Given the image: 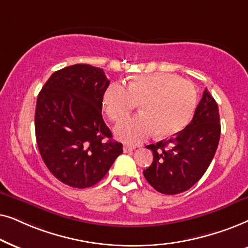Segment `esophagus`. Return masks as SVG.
<instances>
[{
  "instance_id": "1",
  "label": "esophagus",
  "mask_w": 248,
  "mask_h": 248,
  "mask_svg": "<svg viewBox=\"0 0 248 248\" xmlns=\"http://www.w3.org/2000/svg\"><path fill=\"white\" fill-rule=\"evenodd\" d=\"M135 146H131V145H124V153H129V152H133L135 150Z\"/></svg>"
}]
</instances>
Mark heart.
<instances>
[{
    "label": "heart",
    "mask_w": 248,
    "mask_h": 248,
    "mask_svg": "<svg viewBox=\"0 0 248 248\" xmlns=\"http://www.w3.org/2000/svg\"><path fill=\"white\" fill-rule=\"evenodd\" d=\"M196 90L186 79L168 72L140 75L124 85L113 82L104 91L102 105L111 121H119L140 103V114L124 119L114 128L118 140L140 144L156 134L166 138L179 133L190 121Z\"/></svg>",
    "instance_id": "heart-1"
}]
</instances>
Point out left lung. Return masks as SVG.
<instances>
[{"instance_id": "8db88e82", "label": "left lung", "mask_w": 248, "mask_h": 248, "mask_svg": "<svg viewBox=\"0 0 248 248\" xmlns=\"http://www.w3.org/2000/svg\"><path fill=\"white\" fill-rule=\"evenodd\" d=\"M219 108L206 90L193 120L170 140L147 145L153 162L143 171L155 190L166 195L183 193L193 187L209 168L220 140Z\"/></svg>"}]
</instances>
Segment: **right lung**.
<instances>
[{"label":"right lung","instance_id":"1","mask_svg":"<svg viewBox=\"0 0 248 248\" xmlns=\"http://www.w3.org/2000/svg\"><path fill=\"white\" fill-rule=\"evenodd\" d=\"M108 84L103 69L74 64L55 71L38 94L39 153L53 176L70 187L94 186L122 153V144L112 140L102 118Z\"/></svg>","mask_w":248,"mask_h":248}]
</instances>
